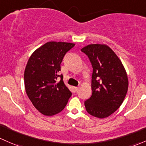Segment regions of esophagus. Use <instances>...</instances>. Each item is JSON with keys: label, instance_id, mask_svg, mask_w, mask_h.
<instances>
[{"label": "esophagus", "instance_id": "esophagus-1", "mask_svg": "<svg viewBox=\"0 0 146 146\" xmlns=\"http://www.w3.org/2000/svg\"><path fill=\"white\" fill-rule=\"evenodd\" d=\"M78 89H79V87H73V90H74L75 92H76L78 91Z\"/></svg>", "mask_w": 146, "mask_h": 146}]
</instances>
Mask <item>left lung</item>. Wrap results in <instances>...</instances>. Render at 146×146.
I'll return each mask as SVG.
<instances>
[{
  "instance_id": "obj_1",
  "label": "left lung",
  "mask_w": 146,
  "mask_h": 146,
  "mask_svg": "<svg viewBox=\"0 0 146 146\" xmlns=\"http://www.w3.org/2000/svg\"><path fill=\"white\" fill-rule=\"evenodd\" d=\"M92 65L91 97L85 101L89 114L105 118L116 111L125 99L129 81L122 61L108 45L90 44L81 49Z\"/></svg>"
}]
</instances>
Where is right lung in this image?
<instances>
[{
	"label": "right lung",
	"mask_w": 146,
	"mask_h": 146,
	"mask_svg": "<svg viewBox=\"0 0 146 146\" xmlns=\"http://www.w3.org/2000/svg\"><path fill=\"white\" fill-rule=\"evenodd\" d=\"M74 43L51 41L35 50L24 70L26 92L40 113L52 116L66 106L71 92L59 75L64 55ZM60 78V80L58 78Z\"/></svg>",
	"instance_id": "1"
}]
</instances>
